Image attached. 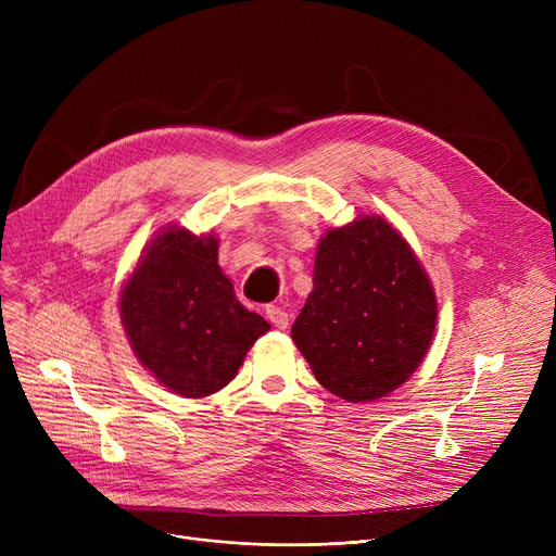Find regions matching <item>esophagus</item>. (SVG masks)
Returning <instances> with one entry per match:
<instances>
[{"label": "esophagus", "instance_id": "34e87169", "mask_svg": "<svg viewBox=\"0 0 556 556\" xmlns=\"http://www.w3.org/2000/svg\"><path fill=\"white\" fill-rule=\"evenodd\" d=\"M266 317L270 319V323L277 327V329H286L288 327V311L286 308H281V306H277V304H270V306H266Z\"/></svg>", "mask_w": 556, "mask_h": 556}]
</instances>
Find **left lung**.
Masks as SVG:
<instances>
[{
    "mask_svg": "<svg viewBox=\"0 0 556 556\" xmlns=\"http://www.w3.org/2000/svg\"><path fill=\"white\" fill-rule=\"evenodd\" d=\"M434 323V293L417 256L392 225L365 216L319 241L293 340L319 383L361 403L407 381Z\"/></svg>",
    "mask_w": 556,
    "mask_h": 556,
    "instance_id": "obj_1",
    "label": "left lung"
}]
</instances>
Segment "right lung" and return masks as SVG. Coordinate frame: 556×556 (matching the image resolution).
<instances>
[{"instance_id":"1","label":"right lung","mask_w":556,"mask_h":556,"mask_svg":"<svg viewBox=\"0 0 556 556\" xmlns=\"http://www.w3.org/2000/svg\"><path fill=\"white\" fill-rule=\"evenodd\" d=\"M122 323L143 367L187 399L225 388L270 325L248 311L218 266V241L168 229L124 286Z\"/></svg>"}]
</instances>
